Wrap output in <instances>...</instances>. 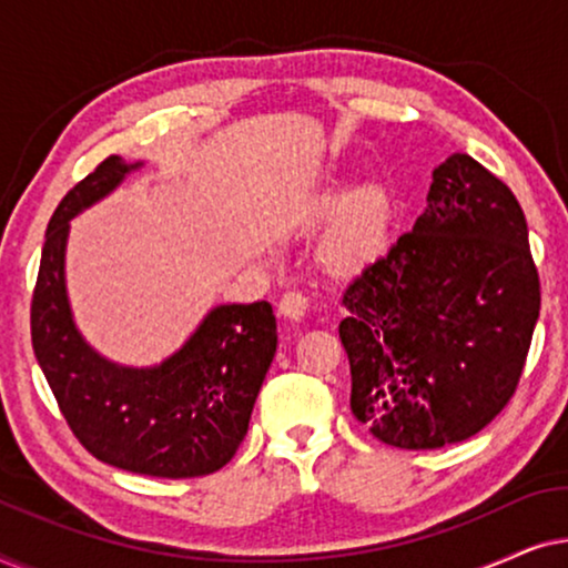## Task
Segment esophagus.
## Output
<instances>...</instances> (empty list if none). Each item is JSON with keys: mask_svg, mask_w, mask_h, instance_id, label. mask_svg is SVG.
Segmentation results:
<instances>
[{"mask_svg": "<svg viewBox=\"0 0 568 568\" xmlns=\"http://www.w3.org/2000/svg\"><path fill=\"white\" fill-rule=\"evenodd\" d=\"M307 307H310V297L300 290H286L282 294V300H278V313L284 317H292V321H300Z\"/></svg>", "mask_w": 568, "mask_h": 568, "instance_id": "1", "label": "esophagus"}]
</instances>
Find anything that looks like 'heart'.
<instances>
[{"mask_svg": "<svg viewBox=\"0 0 568 568\" xmlns=\"http://www.w3.org/2000/svg\"><path fill=\"white\" fill-rule=\"evenodd\" d=\"M390 204L377 189L362 191L348 201L346 216L331 240V255L341 266H362L385 245Z\"/></svg>", "mask_w": 568, "mask_h": 568, "instance_id": "obj_1", "label": "heart"}]
</instances>
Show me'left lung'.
I'll return each instance as SVG.
<instances>
[{"label": "left lung", "mask_w": 568, "mask_h": 568, "mask_svg": "<svg viewBox=\"0 0 568 568\" xmlns=\"http://www.w3.org/2000/svg\"><path fill=\"white\" fill-rule=\"evenodd\" d=\"M341 305L352 414L372 437L437 449L478 434L515 395L540 315L515 193L470 154L447 158L414 230L348 282Z\"/></svg>", "instance_id": "left-lung-1"}]
</instances>
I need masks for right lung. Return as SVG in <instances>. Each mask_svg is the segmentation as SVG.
<instances>
[{"mask_svg":"<svg viewBox=\"0 0 568 568\" xmlns=\"http://www.w3.org/2000/svg\"><path fill=\"white\" fill-rule=\"evenodd\" d=\"M134 168L111 154L61 199L45 230L30 338L61 416L92 457L154 478L209 476L245 439L276 354V317L268 302L216 307L181 352L152 369L115 367L84 344L64 290L69 220Z\"/></svg>","mask_w":568,"mask_h":568,"instance_id":"right-lung-1","label":"right lung"}]
</instances>
